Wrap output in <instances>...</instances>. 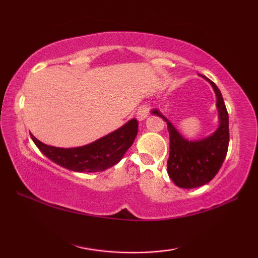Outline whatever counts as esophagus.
<instances>
[{"label": "esophagus", "instance_id": "1", "mask_svg": "<svg viewBox=\"0 0 258 258\" xmlns=\"http://www.w3.org/2000/svg\"><path fill=\"white\" fill-rule=\"evenodd\" d=\"M148 115H149V110H148V108L146 106H142L138 109L137 117L139 120H145L148 117Z\"/></svg>", "mask_w": 258, "mask_h": 258}]
</instances>
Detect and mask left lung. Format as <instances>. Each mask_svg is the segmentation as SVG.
Returning <instances> with one entry per match:
<instances>
[{"label":"left lung","mask_w":258,"mask_h":258,"mask_svg":"<svg viewBox=\"0 0 258 258\" xmlns=\"http://www.w3.org/2000/svg\"><path fill=\"white\" fill-rule=\"evenodd\" d=\"M203 77L211 83L217 100L220 125L212 135L198 141H189L178 133L158 109L151 110L154 115L159 116L167 123L169 133L167 173L172 181L183 189H194L212 181L220 171L229 148V115L223 97L215 83Z\"/></svg>","instance_id":"obj_1"}]
</instances>
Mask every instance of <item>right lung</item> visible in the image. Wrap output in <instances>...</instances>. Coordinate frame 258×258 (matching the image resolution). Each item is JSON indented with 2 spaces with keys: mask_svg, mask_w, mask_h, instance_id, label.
<instances>
[{
  "mask_svg": "<svg viewBox=\"0 0 258 258\" xmlns=\"http://www.w3.org/2000/svg\"><path fill=\"white\" fill-rule=\"evenodd\" d=\"M138 120H128L120 128L90 145L77 148H56L44 145L30 134L43 155L62 167L74 172L95 173L106 171L123 158L138 134Z\"/></svg>",
  "mask_w": 258,
  "mask_h": 258,
  "instance_id": "add662e5",
  "label": "right lung"
}]
</instances>
